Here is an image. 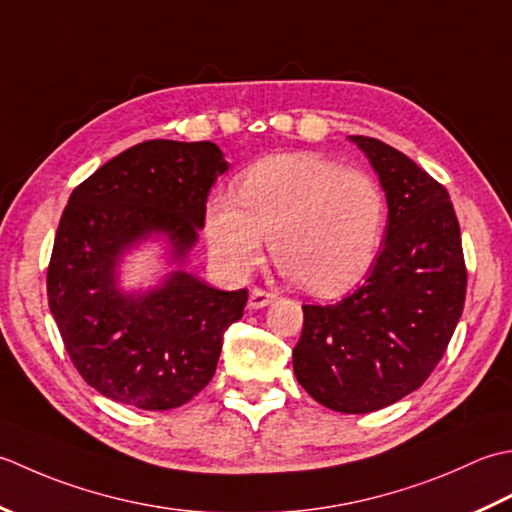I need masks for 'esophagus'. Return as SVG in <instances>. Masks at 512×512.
<instances>
[{
	"mask_svg": "<svg viewBox=\"0 0 512 512\" xmlns=\"http://www.w3.org/2000/svg\"><path fill=\"white\" fill-rule=\"evenodd\" d=\"M271 302H274V294H269V291H265V289H254L252 294H249L247 307L249 309H263V307L271 305Z\"/></svg>",
	"mask_w": 512,
	"mask_h": 512,
	"instance_id": "esophagus-1",
	"label": "esophagus"
}]
</instances>
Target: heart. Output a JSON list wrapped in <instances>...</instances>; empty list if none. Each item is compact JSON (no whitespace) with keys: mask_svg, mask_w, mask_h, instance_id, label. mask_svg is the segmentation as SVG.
Segmentation results:
<instances>
[{"mask_svg":"<svg viewBox=\"0 0 512 512\" xmlns=\"http://www.w3.org/2000/svg\"><path fill=\"white\" fill-rule=\"evenodd\" d=\"M387 201L373 176L322 154L269 156L245 170L234 196L205 210L207 243L241 276L269 249L285 274L316 296L356 287L378 258Z\"/></svg>","mask_w":512,"mask_h":512,"instance_id":"1","label":"heart"}]
</instances>
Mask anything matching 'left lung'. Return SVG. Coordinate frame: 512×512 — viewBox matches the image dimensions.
<instances>
[{
    "mask_svg": "<svg viewBox=\"0 0 512 512\" xmlns=\"http://www.w3.org/2000/svg\"><path fill=\"white\" fill-rule=\"evenodd\" d=\"M349 139L387 194V236L356 291L302 305L294 373L327 409L371 413L420 389L442 360L464 309L466 265L446 187L387 143Z\"/></svg>",
    "mask_w": 512,
    "mask_h": 512,
    "instance_id": "obj_1",
    "label": "left lung"
}]
</instances>
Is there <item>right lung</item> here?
Returning a JSON list of instances; mask_svg holds the SVG:
<instances>
[{
	"instance_id": "obj_1",
	"label": "right lung",
	"mask_w": 512,
	"mask_h": 512,
	"mask_svg": "<svg viewBox=\"0 0 512 512\" xmlns=\"http://www.w3.org/2000/svg\"><path fill=\"white\" fill-rule=\"evenodd\" d=\"M225 170L216 143L154 139L114 156L70 194L48 265V305L75 369L106 398L168 411L212 380L247 289H214L183 265ZM156 233L180 267L159 288L123 295L120 256Z\"/></svg>"
}]
</instances>
